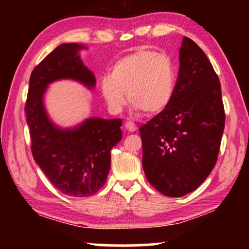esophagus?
Instances as JSON below:
<instances>
[{"label":"esophagus","instance_id":"34e87169","mask_svg":"<svg viewBox=\"0 0 249 249\" xmlns=\"http://www.w3.org/2000/svg\"><path fill=\"white\" fill-rule=\"evenodd\" d=\"M125 129L126 130H128V132H136L137 130V126L135 125L133 122H130V121H127L125 123Z\"/></svg>","mask_w":249,"mask_h":249}]
</instances>
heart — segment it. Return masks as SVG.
I'll use <instances>...</instances> for the list:
<instances>
[{"mask_svg": "<svg viewBox=\"0 0 249 249\" xmlns=\"http://www.w3.org/2000/svg\"><path fill=\"white\" fill-rule=\"evenodd\" d=\"M176 83L177 70L169 57L140 49L115 61L109 75L101 78L100 90L112 112H121L127 96L135 109L156 115L171 103Z\"/></svg>", "mask_w": 249, "mask_h": 249, "instance_id": "heart-1", "label": "heart"}]
</instances>
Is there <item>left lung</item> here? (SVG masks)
<instances>
[{
  "label": "left lung",
  "mask_w": 249,
  "mask_h": 249,
  "mask_svg": "<svg viewBox=\"0 0 249 249\" xmlns=\"http://www.w3.org/2000/svg\"><path fill=\"white\" fill-rule=\"evenodd\" d=\"M171 103L141 126L142 168L163 196L195 191L215 166L225 124L221 83L203 50L183 37Z\"/></svg>",
  "instance_id": "obj_1"
}]
</instances>
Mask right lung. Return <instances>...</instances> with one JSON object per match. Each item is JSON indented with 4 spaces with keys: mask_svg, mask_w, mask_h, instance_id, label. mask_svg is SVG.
<instances>
[{
    "mask_svg": "<svg viewBox=\"0 0 249 249\" xmlns=\"http://www.w3.org/2000/svg\"><path fill=\"white\" fill-rule=\"evenodd\" d=\"M80 44H62L35 67L29 79L25 113L37 165L59 191L70 196H90L107 181L111 149L122 140V120L90 117L74 127L62 128L49 119L44 96L50 83L73 80L95 87L92 71L80 58Z\"/></svg>",
    "mask_w": 249,
    "mask_h": 249,
    "instance_id": "add662e5",
    "label": "right lung"
}]
</instances>
